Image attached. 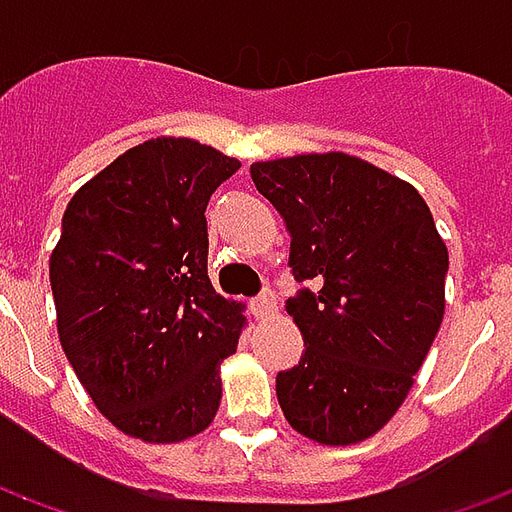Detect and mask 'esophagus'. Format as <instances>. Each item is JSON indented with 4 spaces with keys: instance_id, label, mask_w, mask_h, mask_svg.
Listing matches in <instances>:
<instances>
[{
    "instance_id": "esophagus-1",
    "label": "esophagus",
    "mask_w": 512,
    "mask_h": 512,
    "mask_svg": "<svg viewBox=\"0 0 512 512\" xmlns=\"http://www.w3.org/2000/svg\"><path fill=\"white\" fill-rule=\"evenodd\" d=\"M249 310H252L255 318H263V315H268V312L274 310V299H271L268 293H263V296H257V299L249 301Z\"/></svg>"
}]
</instances>
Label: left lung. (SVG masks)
Returning a JSON list of instances; mask_svg holds the SVG:
<instances>
[{"label":"left lung","instance_id":"left-lung-1","mask_svg":"<svg viewBox=\"0 0 512 512\" xmlns=\"http://www.w3.org/2000/svg\"><path fill=\"white\" fill-rule=\"evenodd\" d=\"M290 233V274L307 282L285 310L304 337L277 376L301 436L356 444L395 417L444 318L447 246L406 180L348 153L252 164Z\"/></svg>","mask_w":512,"mask_h":512}]
</instances>
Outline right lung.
<instances>
[{
	"label": "right lung",
	"instance_id": "1",
	"mask_svg": "<svg viewBox=\"0 0 512 512\" xmlns=\"http://www.w3.org/2000/svg\"><path fill=\"white\" fill-rule=\"evenodd\" d=\"M238 167L194 139L158 136L65 208L49 260L62 351L98 411L134 439L183 441L219 411V365L244 315L208 279L205 208Z\"/></svg>",
	"mask_w": 512,
	"mask_h": 512
}]
</instances>
